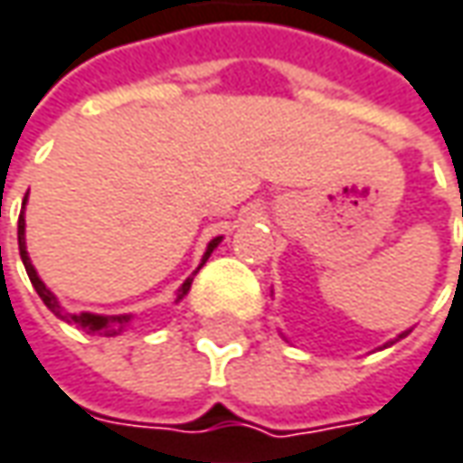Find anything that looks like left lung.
<instances>
[{"label": "left lung", "mask_w": 463, "mask_h": 463, "mask_svg": "<svg viewBox=\"0 0 463 463\" xmlns=\"http://www.w3.org/2000/svg\"><path fill=\"white\" fill-rule=\"evenodd\" d=\"M412 332V329H407V332H402L399 334V336H393L392 342H386V345H383V347H381V350H386V347H392V345H396V342H399V339H404V336H407V334Z\"/></svg>", "instance_id": "8db88e82"}]
</instances>
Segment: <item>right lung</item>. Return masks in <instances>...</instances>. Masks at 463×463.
Instances as JSON below:
<instances>
[{
	"label": "right lung",
	"mask_w": 463,
	"mask_h": 463,
	"mask_svg": "<svg viewBox=\"0 0 463 463\" xmlns=\"http://www.w3.org/2000/svg\"><path fill=\"white\" fill-rule=\"evenodd\" d=\"M25 204H28V196L23 199V210H25ZM220 241H222V235H217V238H212L210 243H207V251L202 256V264L196 267V271L204 267V261L210 259V253L220 246ZM17 246H20V259H23V264H25V271H28V277H31L33 288L35 292L41 295V300L46 303V308H49L53 316H59L61 321H67V324H74L77 329H82V332L95 334V336H118V334H124L131 326V318H134V313H116V316H103V313H90V311H82V313H70L61 308V303H59V298L53 295V292L46 288V282L38 277V271L33 267L31 256H28V246H25V214L20 212V220H17ZM194 271V274H196ZM194 274L192 277H186L184 279V285L178 288L175 292V303H181L189 290H192V282H194Z\"/></svg>",
	"instance_id": "right-lung-1"
}]
</instances>
